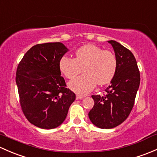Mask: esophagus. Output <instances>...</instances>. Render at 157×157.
<instances>
[{"instance_id": "obj_1", "label": "esophagus", "mask_w": 157, "mask_h": 157, "mask_svg": "<svg viewBox=\"0 0 157 157\" xmlns=\"http://www.w3.org/2000/svg\"><path fill=\"white\" fill-rule=\"evenodd\" d=\"M84 97H85L84 95H76V98H77V99H83Z\"/></svg>"}]
</instances>
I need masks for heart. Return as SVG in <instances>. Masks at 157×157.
Here are the masks:
<instances>
[{
  "label": "heart",
  "mask_w": 157,
  "mask_h": 157,
  "mask_svg": "<svg viewBox=\"0 0 157 157\" xmlns=\"http://www.w3.org/2000/svg\"><path fill=\"white\" fill-rule=\"evenodd\" d=\"M117 59L110 50H104L94 44H86L77 49L75 59L62 56L59 69L67 79H73L83 71L85 74L71 80L69 88L80 95L91 92L96 84L105 85L111 82L117 70Z\"/></svg>",
  "instance_id": "heart-1"
}]
</instances>
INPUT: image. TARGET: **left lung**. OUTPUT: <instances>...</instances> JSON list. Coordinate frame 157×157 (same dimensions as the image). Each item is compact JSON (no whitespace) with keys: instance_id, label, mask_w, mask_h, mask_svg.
Returning a JSON list of instances; mask_svg holds the SVG:
<instances>
[{"instance_id":"obj_1","label":"left lung","mask_w":157,"mask_h":157,"mask_svg":"<svg viewBox=\"0 0 157 157\" xmlns=\"http://www.w3.org/2000/svg\"><path fill=\"white\" fill-rule=\"evenodd\" d=\"M117 59V70L106 95H92L94 106L89 117L101 128H112L121 124L128 117L139 88L140 72L132 52L115 40H109Z\"/></svg>"}]
</instances>
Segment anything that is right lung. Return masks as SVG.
Listing matches in <instances>:
<instances>
[{
    "label": "right lung",
    "instance_id": "add662e5",
    "mask_svg": "<svg viewBox=\"0 0 157 157\" xmlns=\"http://www.w3.org/2000/svg\"><path fill=\"white\" fill-rule=\"evenodd\" d=\"M68 51L59 42L39 44L26 52L16 71V82L23 113L44 129L60 126L76 95L66 88L59 60Z\"/></svg>",
    "mask_w": 157,
    "mask_h": 157
}]
</instances>
